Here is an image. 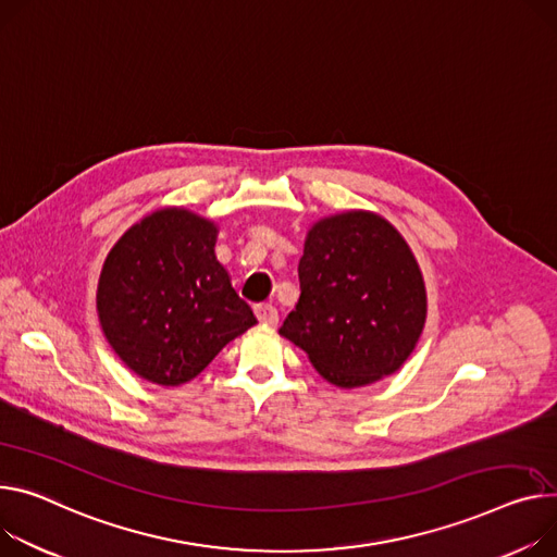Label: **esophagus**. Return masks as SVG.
I'll list each match as a JSON object with an SVG mask.
<instances>
[{
    "label": "esophagus",
    "mask_w": 557,
    "mask_h": 557,
    "mask_svg": "<svg viewBox=\"0 0 557 557\" xmlns=\"http://www.w3.org/2000/svg\"><path fill=\"white\" fill-rule=\"evenodd\" d=\"M253 312H256V319H259L263 325H276L278 323V312H276V308L272 304L256 306Z\"/></svg>",
    "instance_id": "34e87169"
}]
</instances>
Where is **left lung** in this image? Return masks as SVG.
<instances>
[{"mask_svg": "<svg viewBox=\"0 0 557 557\" xmlns=\"http://www.w3.org/2000/svg\"><path fill=\"white\" fill-rule=\"evenodd\" d=\"M301 296L281 336L338 388L397 372L425 323V285L404 236L379 213L321 219L298 261Z\"/></svg>", "mask_w": 557, "mask_h": 557, "instance_id": "obj_1", "label": "left lung"}]
</instances>
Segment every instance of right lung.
Returning a JSON list of instances; mask_svg holds the SVG:
<instances>
[{
  "instance_id": "right-lung-1",
  "label": "right lung",
  "mask_w": 557,
  "mask_h": 557,
  "mask_svg": "<svg viewBox=\"0 0 557 557\" xmlns=\"http://www.w3.org/2000/svg\"><path fill=\"white\" fill-rule=\"evenodd\" d=\"M219 227L181 207L126 230L98 283V317L120 361L158 386L200 374L256 323L213 245Z\"/></svg>"
}]
</instances>
